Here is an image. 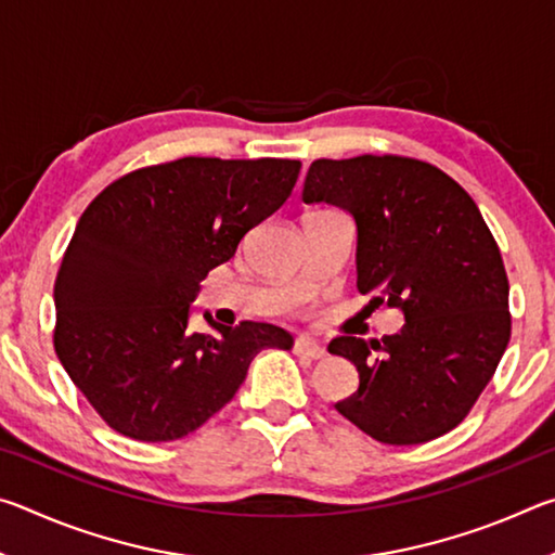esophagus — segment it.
<instances>
[{
	"label": "esophagus",
	"mask_w": 555,
	"mask_h": 555,
	"mask_svg": "<svg viewBox=\"0 0 555 555\" xmlns=\"http://www.w3.org/2000/svg\"><path fill=\"white\" fill-rule=\"evenodd\" d=\"M294 352L300 354V357H308V360H323L325 347L318 340H313V337L300 335V337H296V343H294Z\"/></svg>",
	"instance_id": "34e87169"
}]
</instances>
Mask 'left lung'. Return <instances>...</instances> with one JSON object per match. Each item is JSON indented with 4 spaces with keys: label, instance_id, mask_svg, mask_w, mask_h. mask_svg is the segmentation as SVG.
<instances>
[{
    "label": "left lung",
    "instance_id": "obj_1",
    "mask_svg": "<svg viewBox=\"0 0 555 555\" xmlns=\"http://www.w3.org/2000/svg\"><path fill=\"white\" fill-rule=\"evenodd\" d=\"M304 203L352 215L357 288L399 308L382 343L340 335L360 387L335 409L379 443L416 446L453 430L512 335L509 281L475 201L440 168L403 156L318 158Z\"/></svg>",
    "mask_w": 555,
    "mask_h": 555
}]
</instances>
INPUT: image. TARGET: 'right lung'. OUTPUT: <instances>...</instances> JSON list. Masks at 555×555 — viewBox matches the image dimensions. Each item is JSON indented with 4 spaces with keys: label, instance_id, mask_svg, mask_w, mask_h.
Wrapping results in <instances>:
<instances>
[{
    "label": "right lung",
    "instance_id": "right-lung-1",
    "mask_svg": "<svg viewBox=\"0 0 555 555\" xmlns=\"http://www.w3.org/2000/svg\"><path fill=\"white\" fill-rule=\"evenodd\" d=\"M300 162L185 156L139 168L82 212L53 286L55 354L109 428L178 440L228 403L264 347L291 350L271 323L191 333L208 271L294 191Z\"/></svg>",
    "mask_w": 555,
    "mask_h": 555
}]
</instances>
